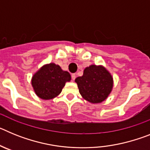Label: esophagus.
<instances>
[{
	"label": "esophagus",
	"instance_id": "esophagus-1",
	"mask_svg": "<svg viewBox=\"0 0 150 150\" xmlns=\"http://www.w3.org/2000/svg\"><path fill=\"white\" fill-rule=\"evenodd\" d=\"M76 75L75 74H73L72 75H71V77H72V79L74 80V79H76Z\"/></svg>",
	"mask_w": 150,
	"mask_h": 150
}]
</instances>
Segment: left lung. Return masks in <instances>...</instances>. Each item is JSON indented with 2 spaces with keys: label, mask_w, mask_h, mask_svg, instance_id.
<instances>
[{
  "label": "left lung",
  "mask_w": 150,
  "mask_h": 150,
  "mask_svg": "<svg viewBox=\"0 0 150 150\" xmlns=\"http://www.w3.org/2000/svg\"><path fill=\"white\" fill-rule=\"evenodd\" d=\"M79 91L85 100L100 104L108 98L113 87V78L103 65L91 64L84 69L83 75L75 79Z\"/></svg>",
  "instance_id": "left-lung-1"
}]
</instances>
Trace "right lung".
<instances>
[{
  "instance_id": "1",
  "label": "right lung",
  "mask_w": 150,
  "mask_h": 150,
  "mask_svg": "<svg viewBox=\"0 0 150 150\" xmlns=\"http://www.w3.org/2000/svg\"><path fill=\"white\" fill-rule=\"evenodd\" d=\"M71 79V74L67 71H63L55 63H50L42 66L33 75L31 86L40 98L50 100L58 96Z\"/></svg>"
}]
</instances>
